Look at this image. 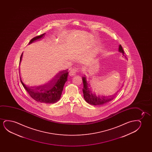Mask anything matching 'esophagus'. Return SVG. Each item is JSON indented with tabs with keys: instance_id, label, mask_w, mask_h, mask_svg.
<instances>
[{
	"instance_id": "1",
	"label": "esophagus",
	"mask_w": 152,
	"mask_h": 152,
	"mask_svg": "<svg viewBox=\"0 0 152 152\" xmlns=\"http://www.w3.org/2000/svg\"><path fill=\"white\" fill-rule=\"evenodd\" d=\"M77 72H78L77 69H76V68H73V69H71L70 72H69V75L71 76H74L77 73Z\"/></svg>"
}]
</instances>
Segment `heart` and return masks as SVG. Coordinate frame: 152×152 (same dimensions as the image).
I'll return each instance as SVG.
<instances>
[{
    "label": "heart",
    "instance_id": "1",
    "mask_svg": "<svg viewBox=\"0 0 152 152\" xmlns=\"http://www.w3.org/2000/svg\"><path fill=\"white\" fill-rule=\"evenodd\" d=\"M91 58H89V59H88V61H89V62H90V61H91Z\"/></svg>",
    "mask_w": 152,
    "mask_h": 152
}]
</instances>
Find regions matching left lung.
<instances>
[{
  "label": "left lung",
  "mask_w": 152,
  "mask_h": 152,
  "mask_svg": "<svg viewBox=\"0 0 152 152\" xmlns=\"http://www.w3.org/2000/svg\"><path fill=\"white\" fill-rule=\"evenodd\" d=\"M119 52L122 53L123 56H124V51L123 50V47L121 45L119 46ZM83 83V98L88 103L93 105H101L104 104H106L107 102H110L112 100L117 93L114 94L113 96H97L95 94H93L91 90L90 89L89 85L88 83L86 76L82 77Z\"/></svg>",
  "instance_id": "obj_1"
}]
</instances>
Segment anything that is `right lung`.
<instances>
[{
  "label": "right lung",
  "instance_id": "obj_1",
  "mask_svg": "<svg viewBox=\"0 0 152 152\" xmlns=\"http://www.w3.org/2000/svg\"><path fill=\"white\" fill-rule=\"evenodd\" d=\"M45 34H42L39 36L32 38L29 44L37 40H39L43 37ZM23 53L21 54L20 60V64L22 60ZM68 69L64 71H61L56 75L53 79L44 85L37 87H29L23 83L20 77V80L25 89L27 91L29 96L33 99L40 103H54L60 100L62 94L64 86L67 80L69 74Z\"/></svg>",
  "mask_w": 152,
  "mask_h": 152
}]
</instances>
